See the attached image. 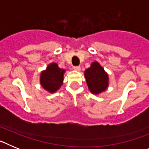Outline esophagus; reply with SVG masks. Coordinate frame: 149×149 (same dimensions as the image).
<instances>
[{
  "label": "esophagus",
  "instance_id": "obj_1",
  "mask_svg": "<svg viewBox=\"0 0 149 149\" xmlns=\"http://www.w3.org/2000/svg\"><path fill=\"white\" fill-rule=\"evenodd\" d=\"M74 69L75 71H77V72H80L81 71V67L80 66H74Z\"/></svg>",
  "mask_w": 149,
  "mask_h": 149
}]
</instances>
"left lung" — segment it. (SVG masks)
<instances>
[{
	"mask_svg": "<svg viewBox=\"0 0 149 149\" xmlns=\"http://www.w3.org/2000/svg\"><path fill=\"white\" fill-rule=\"evenodd\" d=\"M84 76L88 88L93 94L99 95L108 88V74L98 62L95 61L91 63L90 67L84 72Z\"/></svg>",
	"mask_w": 149,
	"mask_h": 149,
	"instance_id": "1",
	"label": "left lung"
}]
</instances>
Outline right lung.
Segmentation results:
<instances>
[{"label":"right lung","instance_id":"obj_1","mask_svg":"<svg viewBox=\"0 0 149 149\" xmlns=\"http://www.w3.org/2000/svg\"><path fill=\"white\" fill-rule=\"evenodd\" d=\"M65 70L59 68L57 63L48 64L45 70L40 73L41 86L49 93H54L61 87L63 83V77Z\"/></svg>","mask_w":149,"mask_h":149}]
</instances>
